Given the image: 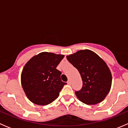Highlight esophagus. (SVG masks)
<instances>
[{
  "mask_svg": "<svg viewBox=\"0 0 128 128\" xmlns=\"http://www.w3.org/2000/svg\"><path fill=\"white\" fill-rule=\"evenodd\" d=\"M67 84H68V85H70V84H71V82H70V80H68V82H67Z\"/></svg>",
  "mask_w": 128,
  "mask_h": 128,
  "instance_id": "34e87169",
  "label": "esophagus"
}]
</instances>
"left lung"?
Here are the masks:
<instances>
[{
    "label": "left lung",
    "instance_id": "obj_1",
    "mask_svg": "<svg viewBox=\"0 0 128 128\" xmlns=\"http://www.w3.org/2000/svg\"><path fill=\"white\" fill-rule=\"evenodd\" d=\"M66 58L78 70L83 82L82 89L75 92L77 98L87 104L102 102L112 82V73L105 62L89 50H80Z\"/></svg>",
    "mask_w": 128,
    "mask_h": 128
}]
</instances>
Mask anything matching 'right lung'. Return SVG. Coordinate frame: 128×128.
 Masks as SVG:
<instances>
[{"label":"right lung","mask_w":128,"mask_h":128,"mask_svg":"<svg viewBox=\"0 0 128 128\" xmlns=\"http://www.w3.org/2000/svg\"><path fill=\"white\" fill-rule=\"evenodd\" d=\"M64 56L42 52L31 58L24 65L21 84L27 98L33 104L46 105L54 101L67 84L56 69Z\"/></svg>","instance_id":"1"}]
</instances>
